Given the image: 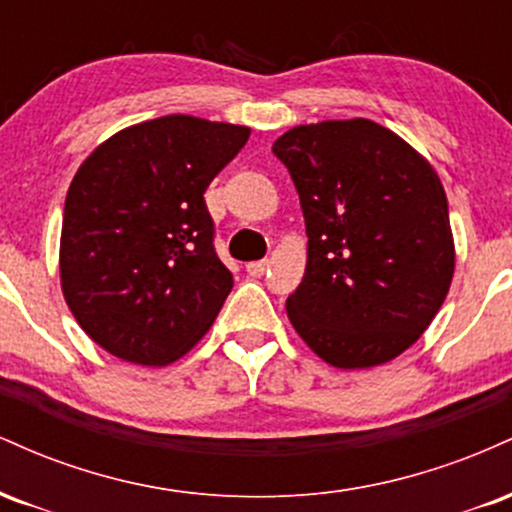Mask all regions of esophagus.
<instances>
[{"label":"esophagus","mask_w":512,"mask_h":512,"mask_svg":"<svg viewBox=\"0 0 512 512\" xmlns=\"http://www.w3.org/2000/svg\"><path fill=\"white\" fill-rule=\"evenodd\" d=\"M245 269H248L250 276H262L264 272L269 269V260H257V262H250L245 264Z\"/></svg>","instance_id":"1"}]
</instances>
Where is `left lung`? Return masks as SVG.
Here are the masks:
<instances>
[{
  "label": "left lung",
  "mask_w": 512,
  "mask_h": 512,
  "mask_svg": "<svg viewBox=\"0 0 512 512\" xmlns=\"http://www.w3.org/2000/svg\"><path fill=\"white\" fill-rule=\"evenodd\" d=\"M272 151L308 233L303 281L286 301L293 330L334 368L383 366L426 332L450 291L443 182L414 146L363 117L298 125Z\"/></svg>",
  "instance_id": "obj_1"
}]
</instances>
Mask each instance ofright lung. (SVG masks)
Instances as JSON below:
<instances>
[{"mask_svg": "<svg viewBox=\"0 0 512 512\" xmlns=\"http://www.w3.org/2000/svg\"><path fill=\"white\" fill-rule=\"evenodd\" d=\"M250 127L192 115L105 139L64 202L60 281L88 337L137 366H168L214 325L233 274L214 250L204 192Z\"/></svg>", "mask_w": 512, "mask_h": 512, "instance_id": "1", "label": "right lung"}]
</instances>
